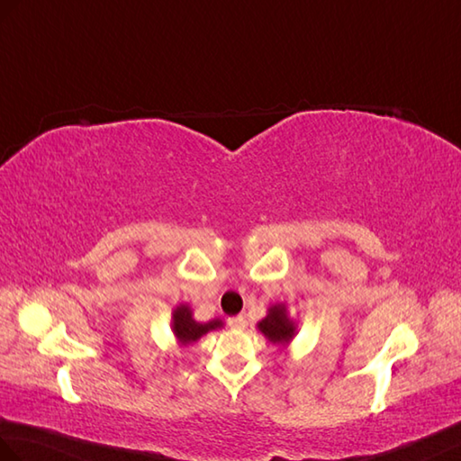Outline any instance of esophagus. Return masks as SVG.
I'll return each mask as SVG.
<instances>
[{
  "instance_id": "34e87169",
  "label": "esophagus",
  "mask_w": 461,
  "mask_h": 461,
  "mask_svg": "<svg viewBox=\"0 0 461 461\" xmlns=\"http://www.w3.org/2000/svg\"><path fill=\"white\" fill-rule=\"evenodd\" d=\"M228 326L231 330H243L245 328V318L243 316H233L228 320Z\"/></svg>"
}]
</instances>
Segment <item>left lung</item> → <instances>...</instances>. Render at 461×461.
<instances>
[{"mask_svg":"<svg viewBox=\"0 0 461 461\" xmlns=\"http://www.w3.org/2000/svg\"><path fill=\"white\" fill-rule=\"evenodd\" d=\"M257 328L271 344L276 346H286L296 334V324L288 318L285 304H275L267 310V316L257 324Z\"/></svg>","mask_w":461,"mask_h":461,"instance_id":"8db88e82","label":"left lung"}]
</instances>
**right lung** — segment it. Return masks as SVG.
I'll list each match as a JSON object with an SVG mask.
<instances>
[{
    "mask_svg": "<svg viewBox=\"0 0 461 461\" xmlns=\"http://www.w3.org/2000/svg\"><path fill=\"white\" fill-rule=\"evenodd\" d=\"M221 326V320H210L206 324L196 322V320L192 318V310L188 304H180L173 310V331L180 346L194 344V341L208 334V331L218 330Z\"/></svg>",
    "mask_w": 461,
    "mask_h": 461,
    "instance_id": "1",
    "label": "right lung"
}]
</instances>
